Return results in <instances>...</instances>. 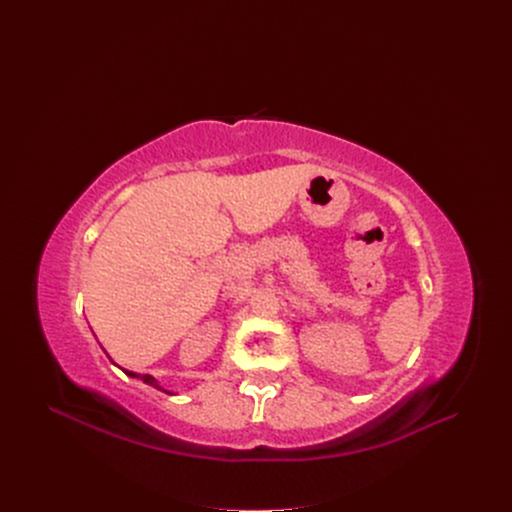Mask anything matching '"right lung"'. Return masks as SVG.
Segmentation results:
<instances>
[{"label": "right lung", "instance_id": "right-lung-1", "mask_svg": "<svg viewBox=\"0 0 512 512\" xmlns=\"http://www.w3.org/2000/svg\"><path fill=\"white\" fill-rule=\"evenodd\" d=\"M125 375H127V377H131V379H139V381H143L145 385H152V387H156V389H160V391H164V393H170V395H174L172 391L164 389V387L160 385V381H158L156 377H152V375H137V373H131V371H125Z\"/></svg>", "mask_w": 512, "mask_h": 512}]
</instances>
